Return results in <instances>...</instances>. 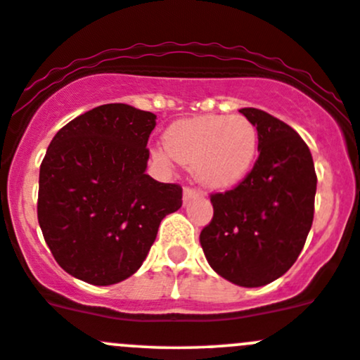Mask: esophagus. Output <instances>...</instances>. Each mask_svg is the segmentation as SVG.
I'll use <instances>...</instances> for the list:
<instances>
[{
    "label": "esophagus",
    "mask_w": 360,
    "mask_h": 360,
    "mask_svg": "<svg viewBox=\"0 0 360 360\" xmlns=\"http://www.w3.org/2000/svg\"><path fill=\"white\" fill-rule=\"evenodd\" d=\"M199 195H201V192H199L198 188H194V187H185L184 188V201L185 202L191 201V199H194V198H199Z\"/></svg>",
    "instance_id": "obj_1"
}]
</instances>
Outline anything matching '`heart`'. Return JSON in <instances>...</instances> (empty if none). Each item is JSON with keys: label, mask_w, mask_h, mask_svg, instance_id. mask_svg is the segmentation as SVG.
<instances>
[{"label": "heart", "mask_w": 360, "mask_h": 360, "mask_svg": "<svg viewBox=\"0 0 360 360\" xmlns=\"http://www.w3.org/2000/svg\"><path fill=\"white\" fill-rule=\"evenodd\" d=\"M166 155L191 166L210 188H229L248 175L258 150L255 124L243 116H199L176 121L165 133Z\"/></svg>", "instance_id": "b5f03b06"}]
</instances>
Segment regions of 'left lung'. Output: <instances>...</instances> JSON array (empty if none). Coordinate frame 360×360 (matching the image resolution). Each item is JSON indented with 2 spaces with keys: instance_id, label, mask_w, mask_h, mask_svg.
I'll list each match as a JSON object with an SVG mask.
<instances>
[{
  "instance_id": "left-lung-1",
  "label": "left lung",
  "mask_w": 360,
  "mask_h": 360,
  "mask_svg": "<svg viewBox=\"0 0 360 360\" xmlns=\"http://www.w3.org/2000/svg\"><path fill=\"white\" fill-rule=\"evenodd\" d=\"M239 112L257 126L260 155L234 188L210 195L213 218L199 240L218 276L258 288L279 279L302 253L317 175L309 147L290 124L255 107Z\"/></svg>"
}]
</instances>
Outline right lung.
<instances>
[{"mask_svg":"<svg viewBox=\"0 0 360 360\" xmlns=\"http://www.w3.org/2000/svg\"><path fill=\"white\" fill-rule=\"evenodd\" d=\"M155 116L105 103L57 131L39 168L38 221L58 265L95 286L146 260L159 224L181 206L179 184L146 173Z\"/></svg>","mask_w":360,"mask_h":360,"instance_id":"add662e5","label":"right lung"}]
</instances>
